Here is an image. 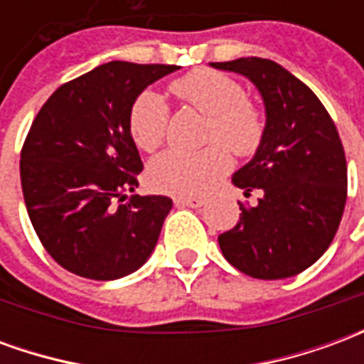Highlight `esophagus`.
I'll return each instance as SVG.
<instances>
[{
	"instance_id": "obj_1",
	"label": "esophagus",
	"mask_w": 364,
	"mask_h": 364,
	"mask_svg": "<svg viewBox=\"0 0 364 364\" xmlns=\"http://www.w3.org/2000/svg\"><path fill=\"white\" fill-rule=\"evenodd\" d=\"M175 205H177V206H189V208H200V206L205 205V200H200V198L177 197V198H175Z\"/></svg>"
}]
</instances>
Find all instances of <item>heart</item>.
Returning <instances> with one entry per match:
<instances>
[{"instance_id": "obj_1", "label": "heart", "mask_w": 364, "mask_h": 364, "mask_svg": "<svg viewBox=\"0 0 364 364\" xmlns=\"http://www.w3.org/2000/svg\"><path fill=\"white\" fill-rule=\"evenodd\" d=\"M171 91L179 101L210 117L206 140L218 144L195 154L177 150L159 154L148 166V179L158 191L175 197H203L232 167L227 147L236 156H252L259 148L263 117L247 101L242 83L216 70H193L175 80ZM167 122L169 107L158 91L138 93L128 109V132L144 151H154L164 142Z\"/></svg>"}]
</instances>
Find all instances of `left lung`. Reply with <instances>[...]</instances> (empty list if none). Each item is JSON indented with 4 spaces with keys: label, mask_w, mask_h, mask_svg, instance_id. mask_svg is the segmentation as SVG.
<instances>
[{
    "label": "left lung",
    "mask_w": 364,
    "mask_h": 364,
    "mask_svg": "<svg viewBox=\"0 0 364 364\" xmlns=\"http://www.w3.org/2000/svg\"><path fill=\"white\" fill-rule=\"evenodd\" d=\"M247 77L265 105V128L253 158L232 183L259 189L257 205L240 203V222L218 236L222 255L253 279L302 273L326 253L343 216L347 161L333 120L314 91L273 60L214 62Z\"/></svg>",
    "instance_id": "left-lung-1"
}]
</instances>
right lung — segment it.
Listing matches in <instances>:
<instances>
[{"label": "right lung", "mask_w": 364, "mask_h": 364, "mask_svg": "<svg viewBox=\"0 0 364 364\" xmlns=\"http://www.w3.org/2000/svg\"><path fill=\"white\" fill-rule=\"evenodd\" d=\"M177 70L107 62L60 85L36 114L21 151V187L36 236L70 273L114 281L150 259L173 203L161 195L122 203L144 169L128 109Z\"/></svg>", "instance_id": "obj_1"}]
</instances>
